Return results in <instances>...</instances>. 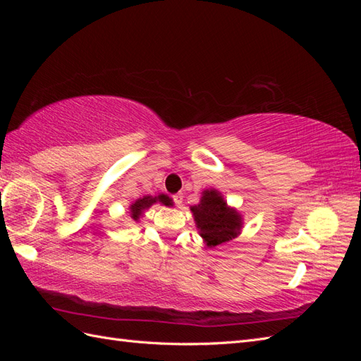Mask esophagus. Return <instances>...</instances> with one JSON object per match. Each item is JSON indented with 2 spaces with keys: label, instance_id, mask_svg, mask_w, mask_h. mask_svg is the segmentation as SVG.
<instances>
[{
  "label": "esophagus",
  "instance_id": "34e87169",
  "mask_svg": "<svg viewBox=\"0 0 361 361\" xmlns=\"http://www.w3.org/2000/svg\"><path fill=\"white\" fill-rule=\"evenodd\" d=\"M173 200H174V203H176V206H178V207H182V200H183V195H182V194H176V195H173Z\"/></svg>",
  "mask_w": 361,
  "mask_h": 361
}]
</instances>
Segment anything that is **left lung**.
Wrapping results in <instances>:
<instances>
[{"mask_svg": "<svg viewBox=\"0 0 361 361\" xmlns=\"http://www.w3.org/2000/svg\"><path fill=\"white\" fill-rule=\"evenodd\" d=\"M190 209L199 235L209 248L232 241L241 235L243 215L235 207L228 206L223 194L215 188L203 190L200 202Z\"/></svg>", "mask_w": 361, "mask_h": 361, "instance_id": "8db88e82", "label": "left lung"}]
</instances>
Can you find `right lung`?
<instances>
[{
	"label": "right lung",
	"mask_w": 361,
	"mask_h": 361,
	"mask_svg": "<svg viewBox=\"0 0 361 361\" xmlns=\"http://www.w3.org/2000/svg\"><path fill=\"white\" fill-rule=\"evenodd\" d=\"M158 202L162 203V204H166V206L170 203V200H169L166 194H159V195H155V197H154V195H143V197L137 199L129 206L130 218H133L134 221H140V218L143 216L145 211H147L152 204H155Z\"/></svg>",
	"instance_id": "add662e5"
}]
</instances>
